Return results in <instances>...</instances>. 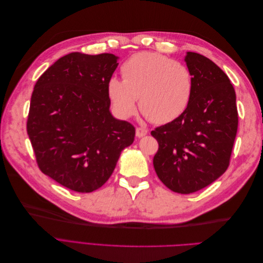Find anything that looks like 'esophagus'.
I'll return each mask as SVG.
<instances>
[{"label":"esophagus","instance_id":"1","mask_svg":"<svg viewBox=\"0 0 263 263\" xmlns=\"http://www.w3.org/2000/svg\"><path fill=\"white\" fill-rule=\"evenodd\" d=\"M147 134H148V130L146 128H142V127H137V128H136V136L138 138L146 136Z\"/></svg>","mask_w":263,"mask_h":263}]
</instances>
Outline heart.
<instances>
[{"mask_svg": "<svg viewBox=\"0 0 263 263\" xmlns=\"http://www.w3.org/2000/svg\"><path fill=\"white\" fill-rule=\"evenodd\" d=\"M123 80L110 78L107 98L121 118L139 108L159 125L176 121L185 112L194 91V79L189 67L157 52L133 54L122 66Z\"/></svg>", "mask_w": 263, "mask_h": 263, "instance_id": "heart-1", "label": "heart"}]
</instances>
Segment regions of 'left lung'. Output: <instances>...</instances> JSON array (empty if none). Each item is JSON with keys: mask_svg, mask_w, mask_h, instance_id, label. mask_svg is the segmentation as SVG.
<instances>
[{"mask_svg": "<svg viewBox=\"0 0 263 263\" xmlns=\"http://www.w3.org/2000/svg\"><path fill=\"white\" fill-rule=\"evenodd\" d=\"M194 79L186 110L151 135L159 149L154 157L158 178L173 192L190 194L224 173L238 128L236 93L226 73L204 55L184 58Z\"/></svg>", "mask_w": 263, "mask_h": 263, "instance_id": "left-lung-1", "label": "left lung"}]
</instances>
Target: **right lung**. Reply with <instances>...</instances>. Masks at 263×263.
I'll return each mask as SVG.
<instances>
[{
  "label": "right lung",
  "mask_w": 263,
  "mask_h": 263,
  "mask_svg": "<svg viewBox=\"0 0 263 263\" xmlns=\"http://www.w3.org/2000/svg\"><path fill=\"white\" fill-rule=\"evenodd\" d=\"M117 60L71 52L45 71L31 94L27 134L39 169L76 192L104 184L135 139V127L109 112L107 83Z\"/></svg>",
  "instance_id": "obj_1"
}]
</instances>
